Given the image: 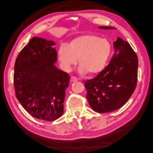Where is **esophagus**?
<instances>
[{
  "instance_id": "1",
  "label": "esophagus",
  "mask_w": 153,
  "mask_h": 153,
  "mask_svg": "<svg viewBox=\"0 0 153 153\" xmlns=\"http://www.w3.org/2000/svg\"><path fill=\"white\" fill-rule=\"evenodd\" d=\"M78 81V79H77L76 77H75V76H71V82H76V81Z\"/></svg>"
}]
</instances>
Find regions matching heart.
Returning <instances> with one entry per match:
<instances>
[{
	"mask_svg": "<svg viewBox=\"0 0 153 153\" xmlns=\"http://www.w3.org/2000/svg\"><path fill=\"white\" fill-rule=\"evenodd\" d=\"M112 51V45L107 39L87 35L75 39L68 46H60L58 58L65 71H71L78 59L81 73L95 74L104 68Z\"/></svg>",
	"mask_w": 153,
	"mask_h": 153,
	"instance_id": "b5f03b06",
	"label": "heart"
}]
</instances>
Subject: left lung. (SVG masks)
Listing matches in <instances>:
<instances>
[{"mask_svg":"<svg viewBox=\"0 0 153 153\" xmlns=\"http://www.w3.org/2000/svg\"><path fill=\"white\" fill-rule=\"evenodd\" d=\"M99 28L115 29L109 26ZM115 53L105 68L85 82L87 99L94 111L105 113L122 107L136 87L138 60L128 42L118 38L114 42Z\"/></svg>","mask_w":153,"mask_h":153,"instance_id":"obj_1","label":"left lung"}]
</instances>
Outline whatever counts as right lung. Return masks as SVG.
<instances>
[{"mask_svg": "<svg viewBox=\"0 0 153 153\" xmlns=\"http://www.w3.org/2000/svg\"><path fill=\"white\" fill-rule=\"evenodd\" d=\"M54 42L33 37L17 56L13 82L16 96L35 118L52 121L62 116L68 74L55 66Z\"/></svg>", "mask_w": 153, "mask_h": 153, "instance_id": "add662e5", "label": "right lung"}]
</instances>
